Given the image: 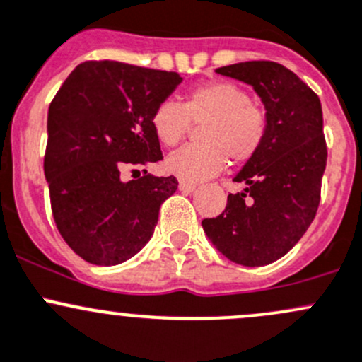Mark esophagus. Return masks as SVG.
I'll list each match as a JSON object with an SVG mask.
<instances>
[{
  "instance_id": "34e87169",
  "label": "esophagus",
  "mask_w": 362,
  "mask_h": 362,
  "mask_svg": "<svg viewBox=\"0 0 362 362\" xmlns=\"http://www.w3.org/2000/svg\"><path fill=\"white\" fill-rule=\"evenodd\" d=\"M178 189L184 192H192L196 189V184H192V182H187V180H180L178 182Z\"/></svg>"
}]
</instances>
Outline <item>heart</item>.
Listing matches in <instances>:
<instances>
[{"instance_id": "heart-1", "label": "heart", "mask_w": 362, "mask_h": 362, "mask_svg": "<svg viewBox=\"0 0 362 362\" xmlns=\"http://www.w3.org/2000/svg\"><path fill=\"white\" fill-rule=\"evenodd\" d=\"M152 129L166 147L180 144L199 126V141L166 159V170L182 180L198 182L224 170L226 163L243 164L262 147L268 115L252 103L249 93L233 82H208L187 90L182 105L163 101L152 112Z\"/></svg>"}]
</instances>
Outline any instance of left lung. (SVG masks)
I'll return each mask as SVG.
<instances>
[{
	"label": "left lung",
	"mask_w": 362,
	"mask_h": 362,
	"mask_svg": "<svg viewBox=\"0 0 362 362\" xmlns=\"http://www.w3.org/2000/svg\"><path fill=\"white\" fill-rule=\"evenodd\" d=\"M254 87L268 115L262 147L238 171L243 192L202 226L229 261L264 266L286 255L315 218L327 147L320 100L296 73L273 61L215 69Z\"/></svg>",
	"instance_id": "obj_1"
}]
</instances>
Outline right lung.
<instances>
[{
    "mask_svg": "<svg viewBox=\"0 0 362 362\" xmlns=\"http://www.w3.org/2000/svg\"><path fill=\"white\" fill-rule=\"evenodd\" d=\"M180 82L175 71L86 61L54 96L43 171L57 229L83 261L120 264L154 235L177 178L144 170L122 182L120 173L163 159L152 112Z\"/></svg>",
    "mask_w": 362,
    "mask_h": 362,
    "instance_id": "right-lung-1",
    "label": "right lung"
}]
</instances>
